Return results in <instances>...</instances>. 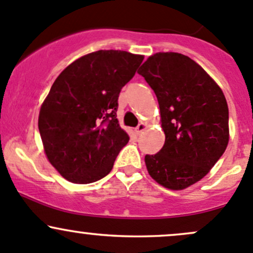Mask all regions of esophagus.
Listing matches in <instances>:
<instances>
[{"label":"esophagus","mask_w":253,"mask_h":253,"mask_svg":"<svg viewBox=\"0 0 253 253\" xmlns=\"http://www.w3.org/2000/svg\"><path fill=\"white\" fill-rule=\"evenodd\" d=\"M145 128H147V124H145V122H141V124L136 127V133L141 134Z\"/></svg>","instance_id":"esophagus-1"}]
</instances>
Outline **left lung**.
Instances as JSON below:
<instances>
[{
  "label": "left lung",
  "instance_id": "8db88e82",
  "mask_svg": "<svg viewBox=\"0 0 253 253\" xmlns=\"http://www.w3.org/2000/svg\"><path fill=\"white\" fill-rule=\"evenodd\" d=\"M157 95L165 143L145 155L148 172L180 191L211 171L229 143V109L220 86L188 56L157 52L139 68Z\"/></svg>",
  "mask_w": 253,
  "mask_h": 253
}]
</instances>
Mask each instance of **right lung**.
I'll use <instances>...</instances> for the list:
<instances>
[{
    "instance_id": "1",
    "label": "right lung",
    "mask_w": 253,
    "mask_h": 253,
    "mask_svg": "<svg viewBox=\"0 0 253 253\" xmlns=\"http://www.w3.org/2000/svg\"><path fill=\"white\" fill-rule=\"evenodd\" d=\"M143 58L99 50L73 61L53 82L38 126L47 160L67 181L95 182L111 171L129 141L116 119L117 99Z\"/></svg>"
}]
</instances>
